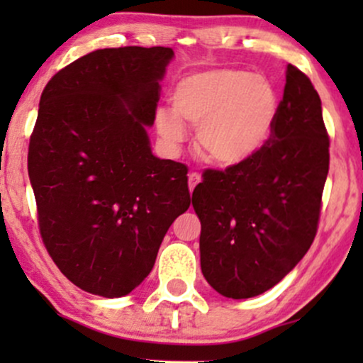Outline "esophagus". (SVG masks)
Wrapping results in <instances>:
<instances>
[{
  "instance_id": "obj_1",
  "label": "esophagus",
  "mask_w": 363,
  "mask_h": 363,
  "mask_svg": "<svg viewBox=\"0 0 363 363\" xmlns=\"http://www.w3.org/2000/svg\"><path fill=\"white\" fill-rule=\"evenodd\" d=\"M199 182H201V176H199V174H196V172H191L189 174V191H191V193H193L194 187L198 186Z\"/></svg>"
}]
</instances>
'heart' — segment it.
<instances>
[{"label":"heart","mask_w":363,"mask_h":363,"mask_svg":"<svg viewBox=\"0 0 363 363\" xmlns=\"http://www.w3.org/2000/svg\"><path fill=\"white\" fill-rule=\"evenodd\" d=\"M172 111L158 109V135L169 145L196 128L194 145L210 164L235 167L272 138L280 112L278 90L268 78L242 69H210L182 78L172 91Z\"/></svg>","instance_id":"heart-1"}]
</instances>
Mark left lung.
I'll return each instance as SVG.
<instances>
[{"label": "left lung", "mask_w": 363, "mask_h": 363, "mask_svg": "<svg viewBox=\"0 0 363 363\" xmlns=\"http://www.w3.org/2000/svg\"><path fill=\"white\" fill-rule=\"evenodd\" d=\"M272 138L252 158L210 170L193 191L201 272L220 295L273 289L309 251L329 170L323 107L309 78L286 66Z\"/></svg>", "instance_id": "left-lung-1"}]
</instances>
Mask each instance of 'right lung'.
Returning <instances> with one entry per match:
<instances>
[{
	"instance_id": "right-lung-1",
	"label": "right lung",
	"mask_w": 363,
	"mask_h": 363,
	"mask_svg": "<svg viewBox=\"0 0 363 363\" xmlns=\"http://www.w3.org/2000/svg\"><path fill=\"white\" fill-rule=\"evenodd\" d=\"M170 48L97 49L49 80L28 145L40 235L78 289L124 297L191 205L184 164L152 153Z\"/></svg>"
}]
</instances>
